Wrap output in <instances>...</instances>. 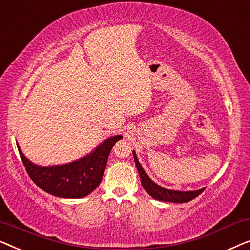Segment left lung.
Returning a JSON list of instances; mask_svg holds the SVG:
<instances>
[{
    "instance_id": "1",
    "label": "left lung",
    "mask_w": 250,
    "mask_h": 250,
    "mask_svg": "<svg viewBox=\"0 0 250 250\" xmlns=\"http://www.w3.org/2000/svg\"><path fill=\"white\" fill-rule=\"evenodd\" d=\"M133 155H134L135 165L140 174V179H141L142 186L145 188L146 192H148L152 198H155V199L160 201H170V203H188V201L192 200L196 197L199 196V194L204 191V189L197 191H174L164 189V188L158 186V184L152 182L151 179L148 176V174H146L145 172V169L142 168L141 164L139 163L135 152H133Z\"/></svg>"
}]
</instances>
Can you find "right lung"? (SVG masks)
I'll return each instance as SVG.
<instances>
[{
  "instance_id": "1",
  "label": "right lung",
  "mask_w": 250,
  "mask_h": 250,
  "mask_svg": "<svg viewBox=\"0 0 250 250\" xmlns=\"http://www.w3.org/2000/svg\"><path fill=\"white\" fill-rule=\"evenodd\" d=\"M122 135L109 138L91 155L70 164L42 167L30 163L20 150L19 155L33 182L45 192L60 198H83L100 184L112 146Z\"/></svg>"
}]
</instances>
